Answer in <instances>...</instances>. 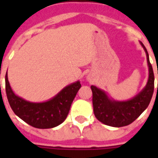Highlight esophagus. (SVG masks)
<instances>
[{
	"label": "esophagus",
	"mask_w": 158,
	"mask_h": 158,
	"mask_svg": "<svg viewBox=\"0 0 158 158\" xmlns=\"http://www.w3.org/2000/svg\"><path fill=\"white\" fill-rule=\"evenodd\" d=\"M87 79H88V80H91V78H90V76H87Z\"/></svg>",
	"instance_id": "1"
}]
</instances>
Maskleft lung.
Wrapping results in <instances>:
<instances>
[{
	"label": "left lung",
	"mask_w": 158,
	"mask_h": 158,
	"mask_svg": "<svg viewBox=\"0 0 158 158\" xmlns=\"http://www.w3.org/2000/svg\"><path fill=\"white\" fill-rule=\"evenodd\" d=\"M140 45L146 53L149 68V78L146 87L132 99L118 102L109 99L105 91L91 85L94 114L100 122L112 127H123L130 124L147 108L154 91V73L149 55L145 45Z\"/></svg>",
	"instance_id": "8db88e82"
}]
</instances>
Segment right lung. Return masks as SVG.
I'll return each instance as SVG.
<instances>
[{
	"instance_id": "obj_1",
	"label": "right lung",
	"mask_w": 158,
	"mask_h": 158,
	"mask_svg": "<svg viewBox=\"0 0 158 158\" xmlns=\"http://www.w3.org/2000/svg\"><path fill=\"white\" fill-rule=\"evenodd\" d=\"M5 80L6 93L12 111L28 124L37 129H51L61 124L68 116L73 101L81 87L79 81L73 83L51 100L37 103L16 96L9 84L7 72Z\"/></svg>"
}]
</instances>
